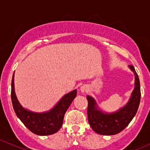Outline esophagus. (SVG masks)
Listing matches in <instances>:
<instances>
[{"instance_id":"1","label":"esophagus","mask_w":150,"mask_h":150,"mask_svg":"<svg viewBox=\"0 0 150 150\" xmlns=\"http://www.w3.org/2000/svg\"><path fill=\"white\" fill-rule=\"evenodd\" d=\"M88 91V87L86 86V85H83V86H82L81 87V92H82V93H85V92H86Z\"/></svg>"}]
</instances>
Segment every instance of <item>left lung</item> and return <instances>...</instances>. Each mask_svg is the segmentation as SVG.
I'll return each mask as SVG.
<instances>
[{"label": "left lung", "mask_w": 150, "mask_h": 150, "mask_svg": "<svg viewBox=\"0 0 150 150\" xmlns=\"http://www.w3.org/2000/svg\"><path fill=\"white\" fill-rule=\"evenodd\" d=\"M129 68L135 75V87L125 106L116 112L108 113L99 109L93 98L86 96L88 121L92 129L98 134L112 135L119 133L128 126L138 111L141 100L139 78L133 66L129 65Z\"/></svg>", "instance_id": "1"}]
</instances>
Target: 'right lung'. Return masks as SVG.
Masks as SVG:
<instances>
[{
    "label": "right lung",
    "mask_w": 150,
    "mask_h": 150,
    "mask_svg": "<svg viewBox=\"0 0 150 150\" xmlns=\"http://www.w3.org/2000/svg\"><path fill=\"white\" fill-rule=\"evenodd\" d=\"M14 74L12 80L11 98L17 116L31 132L38 135H50L55 133L63 124L65 112L77 95V90L64 95L53 108L44 112H35L23 108L16 97L14 84Z\"/></svg>",
    "instance_id": "obj_1"
}]
</instances>
